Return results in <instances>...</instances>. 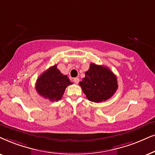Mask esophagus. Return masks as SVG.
I'll return each mask as SVG.
<instances>
[{
	"instance_id": "esophagus-1",
	"label": "esophagus",
	"mask_w": 155,
	"mask_h": 155,
	"mask_svg": "<svg viewBox=\"0 0 155 155\" xmlns=\"http://www.w3.org/2000/svg\"><path fill=\"white\" fill-rule=\"evenodd\" d=\"M73 81L75 84H78L79 82V78H74V79H73Z\"/></svg>"
}]
</instances>
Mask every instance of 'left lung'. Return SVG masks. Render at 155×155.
Here are the masks:
<instances>
[{"label": "left lung", "instance_id": "8db88e82", "mask_svg": "<svg viewBox=\"0 0 155 155\" xmlns=\"http://www.w3.org/2000/svg\"><path fill=\"white\" fill-rule=\"evenodd\" d=\"M79 86L87 99L96 103L110 99L118 88L114 74L109 68L94 63L90 64L85 77L79 82Z\"/></svg>", "mask_w": 155, "mask_h": 155}]
</instances>
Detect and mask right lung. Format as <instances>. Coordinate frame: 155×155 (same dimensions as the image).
I'll return each mask as SVG.
<instances>
[{
  "mask_svg": "<svg viewBox=\"0 0 155 155\" xmlns=\"http://www.w3.org/2000/svg\"><path fill=\"white\" fill-rule=\"evenodd\" d=\"M73 83L54 65L45 71L37 79L36 89L38 94L50 101H58L63 97L66 88Z\"/></svg>",
  "mask_w": 155,
  "mask_h": 155,
  "instance_id": "1",
  "label": "right lung"
}]
</instances>
